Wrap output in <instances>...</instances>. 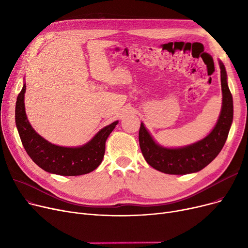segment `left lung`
Listing matches in <instances>:
<instances>
[{"label": "left lung", "mask_w": 248, "mask_h": 248, "mask_svg": "<svg viewBox=\"0 0 248 248\" xmlns=\"http://www.w3.org/2000/svg\"><path fill=\"white\" fill-rule=\"evenodd\" d=\"M219 66L222 107L215 126L204 139L185 147H163L154 140L144 123H140V147L147 163L155 170L170 175L197 173L209 165L222 150L233 121V100L227 83L226 69L220 60Z\"/></svg>", "instance_id": "left-lung-1"}]
</instances>
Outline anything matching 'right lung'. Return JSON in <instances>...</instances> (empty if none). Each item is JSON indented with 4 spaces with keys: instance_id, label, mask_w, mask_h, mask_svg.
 I'll list each match as a JSON object with an SVG mask.
<instances>
[{
    "instance_id": "add662e5",
    "label": "right lung",
    "mask_w": 248,
    "mask_h": 248,
    "mask_svg": "<svg viewBox=\"0 0 248 248\" xmlns=\"http://www.w3.org/2000/svg\"><path fill=\"white\" fill-rule=\"evenodd\" d=\"M26 83L17 97L15 119L23 147L32 161L44 171L60 176L88 174L100 165L106 141L119 121L102 127L86 144L79 147H62L42 138L30 124L25 111Z\"/></svg>"
}]
</instances>
